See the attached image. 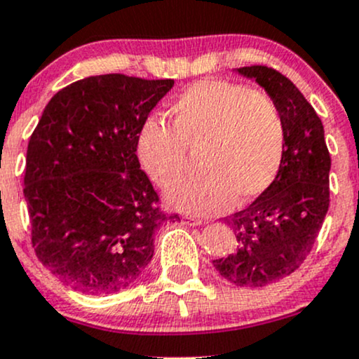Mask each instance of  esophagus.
Returning a JSON list of instances; mask_svg holds the SVG:
<instances>
[{
  "instance_id": "1",
  "label": "esophagus",
  "mask_w": 359,
  "mask_h": 359,
  "mask_svg": "<svg viewBox=\"0 0 359 359\" xmlns=\"http://www.w3.org/2000/svg\"><path fill=\"white\" fill-rule=\"evenodd\" d=\"M184 222L187 226H201L203 224V219H199V217H194V216H184Z\"/></svg>"
}]
</instances>
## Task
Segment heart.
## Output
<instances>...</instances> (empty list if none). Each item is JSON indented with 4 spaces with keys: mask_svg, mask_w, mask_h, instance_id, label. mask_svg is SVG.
I'll return each mask as SVG.
<instances>
[{
    "mask_svg": "<svg viewBox=\"0 0 359 359\" xmlns=\"http://www.w3.org/2000/svg\"><path fill=\"white\" fill-rule=\"evenodd\" d=\"M172 126L148 121L138 155L148 175L165 185L187 163V150L201 149L196 176L172 181L165 199L175 209L211 216L234 203H250L273 182L285 123L269 94L228 81H203L184 90L170 108Z\"/></svg>",
    "mask_w": 359,
    "mask_h": 359,
    "instance_id": "heart-1",
    "label": "heart"
}]
</instances>
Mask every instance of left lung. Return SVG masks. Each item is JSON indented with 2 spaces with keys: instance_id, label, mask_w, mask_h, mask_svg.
<instances>
[{
  "instance_id": "1",
  "label": "left lung",
  "mask_w": 359,
  "mask_h": 359,
  "mask_svg": "<svg viewBox=\"0 0 359 359\" xmlns=\"http://www.w3.org/2000/svg\"><path fill=\"white\" fill-rule=\"evenodd\" d=\"M238 72L257 81L278 104L285 145L270 187L229 216L238 251L212 265L234 285L265 287L294 273L311 253L329 209L331 155L323 121L294 82L266 65Z\"/></svg>"
}]
</instances>
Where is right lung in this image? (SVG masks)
I'll list each match as a JSON object with an SVG mask.
<instances>
[{"label": "right lung", "instance_id": "add662e5", "mask_svg": "<svg viewBox=\"0 0 359 359\" xmlns=\"http://www.w3.org/2000/svg\"><path fill=\"white\" fill-rule=\"evenodd\" d=\"M172 79L90 76L60 89L32 133L25 199L40 262L74 290L108 295L130 287L154 257L155 229L179 214L137 156L148 114Z\"/></svg>", "mask_w": 359, "mask_h": 359}]
</instances>
